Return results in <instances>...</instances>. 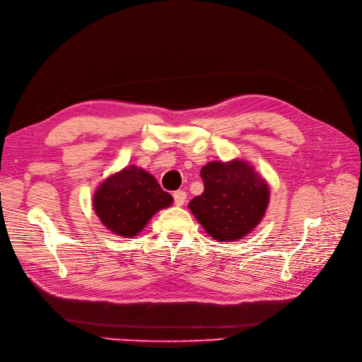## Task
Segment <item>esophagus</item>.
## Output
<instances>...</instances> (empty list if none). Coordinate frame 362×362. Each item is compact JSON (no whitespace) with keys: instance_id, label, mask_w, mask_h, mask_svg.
Instances as JSON below:
<instances>
[{"instance_id":"34e87169","label":"esophagus","mask_w":362,"mask_h":362,"mask_svg":"<svg viewBox=\"0 0 362 362\" xmlns=\"http://www.w3.org/2000/svg\"><path fill=\"white\" fill-rule=\"evenodd\" d=\"M185 199H187L185 192L178 190V192H175V193H174V202H175V204H177V206H182V204L185 203Z\"/></svg>"}]
</instances>
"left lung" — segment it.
<instances>
[{
    "label": "left lung",
    "instance_id": "1",
    "mask_svg": "<svg viewBox=\"0 0 362 362\" xmlns=\"http://www.w3.org/2000/svg\"><path fill=\"white\" fill-rule=\"evenodd\" d=\"M204 190L188 208L200 226L218 242L240 240L253 231L265 215L269 187L245 160L209 162L200 170Z\"/></svg>",
    "mask_w": 362,
    "mask_h": 362
}]
</instances>
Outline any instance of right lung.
Masks as SVG:
<instances>
[{
  "instance_id": "right-lung-1",
  "label": "right lung",
  "mask_w": 362,
  "mask_h": 362,
  "mask_svg": "<svg viewBox=\"0 0 362 362\" xmlns=\"http://www.w3.org/2000/svg\"><path fill=\"white\" fill-rule=\"evenodd\" d=\"M172 202L174 199L162 190L156 178L134 165L103 181L93 199L103 226L127 238L139 234L154 214Z\"/></svg>"
}]
</instances>
